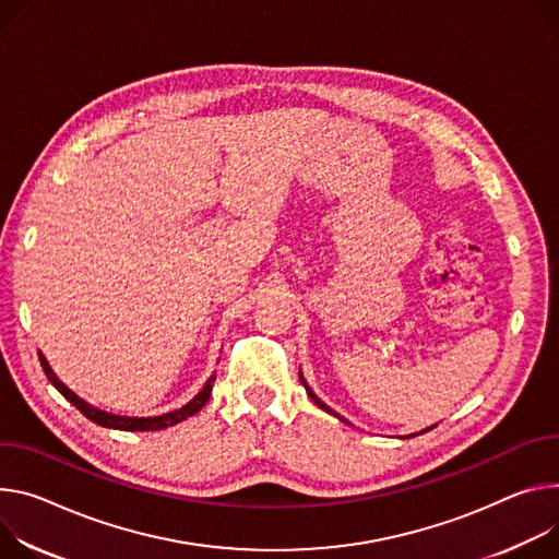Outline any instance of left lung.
<instances>
[{"label":"left lung","mask_w":559,"mask_h":559,"mask_svg":"<svg viewBox=\"0 0 559 559\" xmlns=\"http://www.w3.org/2000/svg\"><path fill=\"white\" fill-rule=\"evenodd\" d=\"M300 383H302V385H306V390H308V394H310V399H312V401H314V403H317V405H319V408H321V411H325V413H330V415H334V417H338V415H336V413H334V411H332V408H330V405H325V403H323V401H321V399H319V396H317V394H314V390H312V388H310V385H308V383H306V379H302V374H300ZM338 419H341V421H345V419H343V417H338ZM345 424H347V421H345ZM432 428H435V426H430V428H426V430H424V432H428V430H432ZM411 437H415V435H411Z\"/></svg>","instance_id":"left-lung-1"}]
</instances>
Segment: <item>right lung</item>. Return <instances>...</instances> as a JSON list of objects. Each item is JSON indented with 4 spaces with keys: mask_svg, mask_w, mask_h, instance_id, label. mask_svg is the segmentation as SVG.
Segmentation results:
<instances>
[{
    "mask_svg": "<svg viewBox=\"0 0 559 559\" xmlns=\"http://www.w3.org/2000/svg\"><path fill=\"white\" fill-rule=\"evenodd\" d=\"M39 354V364H41V368H44V374L48 377V381L53 383L58 390H60V394L67 399V401H71L75 408L86 417V419H91L93 424H97V426H105V428H114V430H129V432H142V430H163V428H169V426H176V424H180V421H185V419H189L191 415H195L202 405H205L207 401H210V396H212V388H214V381H216V374H212L210 379H207V383H205V388H202L187 405H182V408H178V411H174V413H167V415H158V417H120V415H111V413H105V411H97V408H93L91 403H86L84 399H80L75 392H71L58 377H56V372L50 370V366H48V361L44 359V354L41 352H37Z\"/></svg>",
    "mask_w": 559,
    "mask_h": 559,
    "instance_id": "obj_1",
    "label": "right lung"
}]
</instances>
